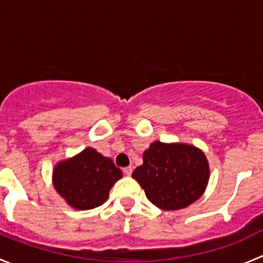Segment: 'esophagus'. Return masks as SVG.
Here are the masks:
<instances>
[{
	"label": "esophagus",
	"mask_w": 263,
	"mask_h": 263,
	"mask_svg": "<svg viewBox=\"0 0 263 263\" xmlns=\"http://www.w3.org/2000/svg\"><path fill=\"white\" fill-rule=\"evenodd\" d=\"M123 173L124 176L129 177L132 174V166H126V168H123Z\"/></svg>",
	"instance_id": "obj_1"
}]
</instances>
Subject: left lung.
I'll list each match as a JSON object with an SVG mask.
<instances>
[{"label":"left lung","mask_w":263,"mask_h":263,"mask_svg":"<svg viewBox=\"0 0 263 263\" xmlns=\"http://www.w3.org/2000/svg\"><path fill=\"white\" fill-rule=\"evenodd\" d=\"M142 159L144 164L135 169L132 177L159 209L179 210L202 196L210 172L205 154L197 147L156 141Z\"/></svg>","instance_id":"1"}]
</instances>
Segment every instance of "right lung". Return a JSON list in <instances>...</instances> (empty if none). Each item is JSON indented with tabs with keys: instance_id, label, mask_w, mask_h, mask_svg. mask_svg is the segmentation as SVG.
I'll use <instances>...</instances> for the list:
<instances>
[{
	"instance_id": "obj_1",
	"label": "right lung",
	"mask_w": 263,
	"mask_h": 263,
	"mask_svg": "<svg viewBox=\"0 0 263 263\" xmlns=\"http://www.w3.org/2000/svg\"><path fill=\"white\" fill-rule=\"evenodd\" d=\"M122 178L112 159L86 147L75 158L58 163L53 172L55 191L79 210H90L107 201L110 188Z\"/></svg>"
}]
</instances>
